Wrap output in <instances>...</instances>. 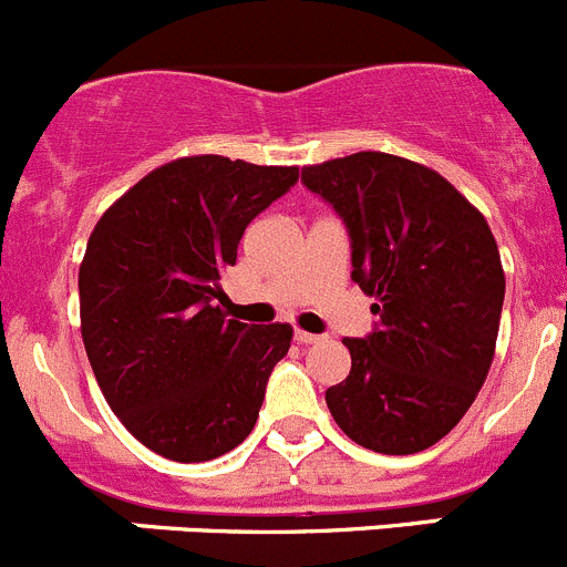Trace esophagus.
<instances>
[{"instance_id": "esophagus-1", "label": "esophagus", "mask_w": 567, "mask_h": 567, "mask_svg": "<svg viewBox=\"0 0 567 567\" xmlns=\"http://www.w3.org/2000/svg\"><path fill=\"white\" fill-rule=\"evenodd\" d=\"M296 340L305 346H310V343H321L323 334H312V332H305V329H296Z\"/></svg>"}]
</instances>
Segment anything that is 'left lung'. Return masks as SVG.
Instances as JSON below:
<instances>
[{
	"mask_svg": "<svg viewBox=\"0 0 567 567\" xmlns=\"http://www.w3.org/2000/svg\"><path fill=\"white\" fill-rule=\"evenodd\" d=\"M351 235V279L379 329L346 338L334 423L379 454H415L460 423L496 354L504 268L485 216L430 166L384 152L301 168Z\"/></svg>",
	"mask_w": 567,
	"mask_h": 567,
	"instance_id": "left-lung-1",
	"label": "left lung"
}]
</instances>
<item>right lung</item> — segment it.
<instances>
[{
  "label": "right lung",
  "instance_id": "obj_1",
  "mask_svg": "<svg viewBox=\"0 0 567 567\" xmlns=\"http://www.w3.org/2000/svg\"><path fill=\"white\" fill-rule=\"evenodd\" d=\"M296 166L221 155L163 163L113 202L80 262V332L93 377L130 435L174 463H207L249 437L290 323L221 310V274Z\"/></svg>",
  "mask_w": 567,
  "mask_h": 567
}]
</instances>
